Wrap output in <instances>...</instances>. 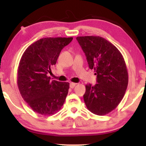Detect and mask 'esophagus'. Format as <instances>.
<instances>
[{
    "instance_id": "obj_1",
    "label": "esophagus",
    "mask_w": 146,
    "mask_h": 146,
    "mask_svg": "<svg viewBox=\"0 0 146 146\" xmlns=\"http://www.w3.org/2000/svg\"><path fill=\"white\" fill-rule=\"evenodd\" d=\"M76 83H73V82H71L70 84V87L71 88H75V86H76Z\"/></svg>"
}]
</instances>
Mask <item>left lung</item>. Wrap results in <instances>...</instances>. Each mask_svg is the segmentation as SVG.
<instances>
[{"instance_id":"obj_1","label":"left lung","mask_w":146,"mask_h":146,"mask_svg":"<svg viewBox=\"0 0 146 146\" xmlns=\"http://www.w3.org/2000/svg\"><path fill=\"white\" fill-rule=\"evenodd\" d=\"M84 52L89 68L97 75L95 85L88 84L84 100L91 113L105 115L117 107L128 84V73L120 51L98 36L76 37Z\"/></svg>"}]
</instances>
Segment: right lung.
Instances as JSON below:
<instances>
[{
	"instance_id": "right-lung-1",
	"label": "right lung",
	"mask_w": 146,
	"mask_h": 146,
	"mask_svg": "<svg viewBox=\"0 0 146 146\" xmlns=\"http://www.w3.org/2000/svg\"><path fill=\"white\" fill-rule=\"evenodd\" d=\"M73 37H47L31 44L20 60L17 85L22 97L35 112L49 116L60 110L70 84L50 81L48 73L55 65L62 49Z\"/></svg>"
}]
</instances>
